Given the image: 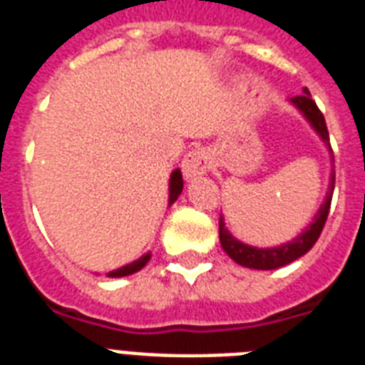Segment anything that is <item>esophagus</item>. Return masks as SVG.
I'll return each instance as SVG.
<instances>
[{
    "label": "esophagus",
    "instance_id": "esophagus-1",
    "mask_svg": "<svg viewBox=\"0 0 365 365\" xmlns=\"http://www.w3.org/2000/svg\"><path fill=\"white\" fill-rule=\"evenodd\" d=\"M210 168V157L204 150H192L187 155L183 157L182 161V173L185 180H195V178L202 176L208 173Z\"/></svg>",
    "mask_w": 365,
    "mask_h": 365
}]
</instances>
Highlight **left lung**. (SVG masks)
Returning <instances> with one entry per match:
<instances>
[{
  "mask_svg": "<svg viewBox=\"0 0 365 365\" xmlns=\"http://www.w3.org/2000/svg\"><path fill=\"white\" fill-rule=\"evenodd\" d=\"M290 103L306 115L307 121H309L313 129H315L321 138L327 142V146L330 148V138H328V127L327 121H324V115L319 110V106L313 99H311L309 90H304L302 96H296L290 99ZM331 152V148H330ZM331 161H334V155H331ZM334 183H336V173L331 170L330 178V189H328L327 200L321 206L319 213L313 219V223L307 227L300 236H296L292 242H287L283 245H277V247H268V250H260V247H251V245H245L242 242L234 238L232 234L227 230L225 227L223 217H219V240H221V245H223L225 253L229 255L234 262H238L240 266H245V268L253 269H275L281 268V266L290 264L292 260L300 259L302 255H306L307 251L315 245V242L321 236L322 229H324V223L328 219V212H330L331 204V195H334Z\"/></svg>",
  "mask_w": 365,
  "mask_h": 365,
  "instance_id": "left-lung-1",
  "label": "left lung"
}]
</instances>
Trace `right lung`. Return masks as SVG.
Listing matches in <instances>:
<instances>
[{
	"instance_id": "obj_1",
	"label": "right lung",
	"mask_w": 365,
	"mask_h": 365,
	"mask_svg": "<svg viewBox=\"0 0 365 365\" xmlns=\"http://www.w3.org/2000/svg\"><path fill=\"white\" fill-rule=\"evenodd\" d=\"M168 189H170V195H168V206H170V204L176 202V198L180 197V192H182L183 189V178L178 168L173 173V176H170V187ZM150 257H152V255L148 253L144 255V257H140L138 260H135V262H131V264L123 266V268L120 269H114V272H108V277H125V275L135 274V272H138V269H142L148 264Z\"/></svg>"
}]
</instances>
